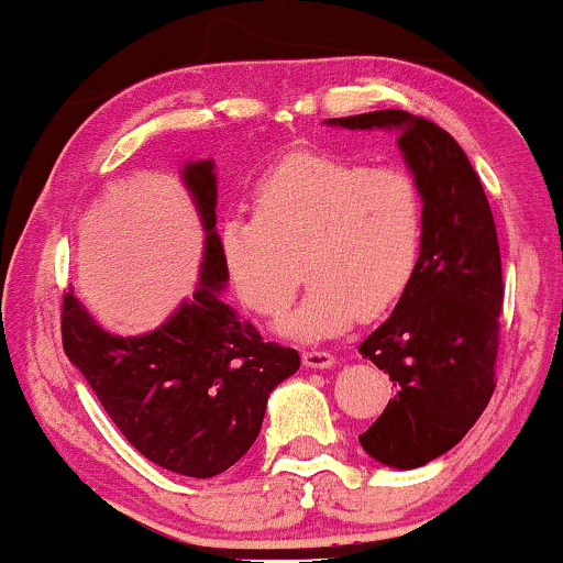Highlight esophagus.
I'll list each match as a JSON object with an SVG mask.
<instances>
[{
    "mask_svg": "<svg viewBox=\"0 0 563 563\" xmlns=\"http://www.w3.org/2000/svg\"><path fill=\"white\" fill-rule=\"evenodd\" d=\"M301 363L307 367H331L335 363V357L331 352H322V349H303Z\"/></svg>",
    "mask_w": 563,
    "mask_h": 563,
    "instance_id": "obj_1",
    "label": "esophagus"
}]
</instances>
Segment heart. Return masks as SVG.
<instances>
[{"instance_id": "heart-1", "label": "heart", "mask_w": 563, "mask_h": 563, "mask_svg": "<svg viewBox=\"0 0 563 563\" xmlns=\"http://www.w3.org/2000/svg\"><path fill=\"white\" fill-rule=\"evenodd\" d=\"M426 243V196L397 164L296 153L254 187V217H230L219 230L224 273L260 318H280L309 290L280 333L322 341L346 331L360 312L391 309L416 280Z\"/></svg>"}]
</instances>
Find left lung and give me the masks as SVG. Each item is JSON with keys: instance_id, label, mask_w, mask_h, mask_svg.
I'll use <instances>...</instances> for the list:
<instances>
[{"instance_id": "1", "label": "left lung", "mask_w": 563, "mask_h": 563, "mask_svg": "<svg viewBox=\"0 0 563 563\" xmlns=\"http://www.w3.org/2000/svg\"><path fill=\"white\" fill-rule=\"evenodd\" d=\"M328 124L397 129L426 196L421 267L360 354L394 380V399L360 434L371 457L418 468L455 448L495 391L503 267L489 200L463 147L434 121L373 111Z\"/></svg>"}]
</instances>
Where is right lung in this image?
<instances>
[{
	"instance_id": "1",
	"label": "right lung",
	"mask_w": 563,
	"mask_h": 563,
	"mask_svg": "<svg viewBox=\"0 0 563 563\" xmlns=\"http://www.w3.org/2000/svg\"><path fill=\"white\" fill-rule=\"evenodd\" d=\"M185 185L206 230L200 286L153 333L111 335L74 294L63 296V349L134 450L196 479L222 474L260 437L269 391L299 371L296 349L264 341L219 299L228 273L217 235L211 161L187 164Z\"/></svg>"
}]
</instances>
